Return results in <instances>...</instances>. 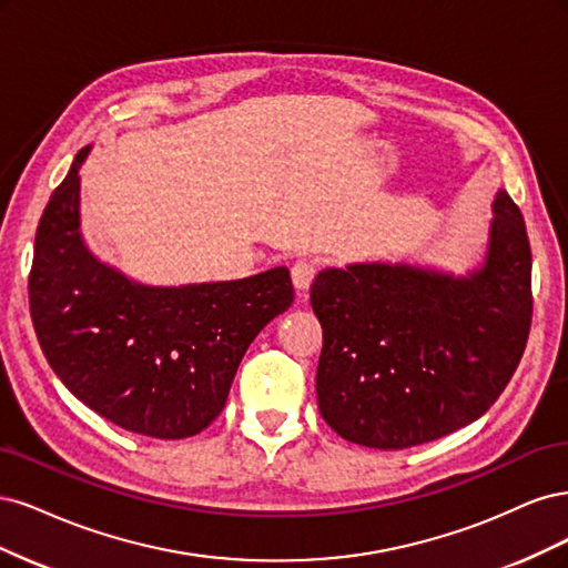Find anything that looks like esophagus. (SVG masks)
I'll list each match as a JSON object with an SVG mask.
<instances>
[{
    "mask_svg": "<svg viewBox=\"0 0 568 568\" xmlns=\"http://www.w3.org/2000/svg\"><path fill=\"white\" fill-rule=\"evenodd\" d=\"M316 278V264L300 260L295 266H292V283H295L297 290H308V285Z\"/></svg>",
    "mask_w": 568,
    "mask_h": 568,
    "instance_id": "34e87169",
    "label": "esophagus"
}]
</instances>
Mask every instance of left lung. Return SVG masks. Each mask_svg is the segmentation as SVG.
I'll use <instances>...</instances> for the list:
<instances>
[{
    "mask_svg": "<svg viewBox=\"0 0 568 568\" xmlns=\"http://www.w3.org/2000/svg\"><path fill=\"white\" fill-rule=\"evenodd\" d=\"M323 327L316 396L342 438L379 450L434 442L479 419L528 339L530 247L498 189L481 266L453 276L413 264L323 268L311 285Z\"/></svg>",
    "mask_w": 568,
    "mask_h": 568,
    "instance_id": "1",
    "label": "left lung"
}]
</instances>
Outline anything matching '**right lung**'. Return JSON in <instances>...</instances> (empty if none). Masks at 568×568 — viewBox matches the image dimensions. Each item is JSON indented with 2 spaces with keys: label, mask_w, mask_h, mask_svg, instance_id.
<instances>
[{
  "label": "right lung",
  "mask_w": 568,
  "mask_h": 568,
  "mask_svg": "<svg viewBox=\"0 0 568 568\" xmlns=\"http://www.w3.org/2000/svg\"><path fill=\"white\" fill-rule=\"evenodd\" d=\"M75 155L34 235L30 316L59 379L113 425L186 438L224 410L247 346L295 300L290 271L179 287L143 285L103 264L80 231Z\"/></svg>",
  "instance_id": "1"
}]
</instances>
